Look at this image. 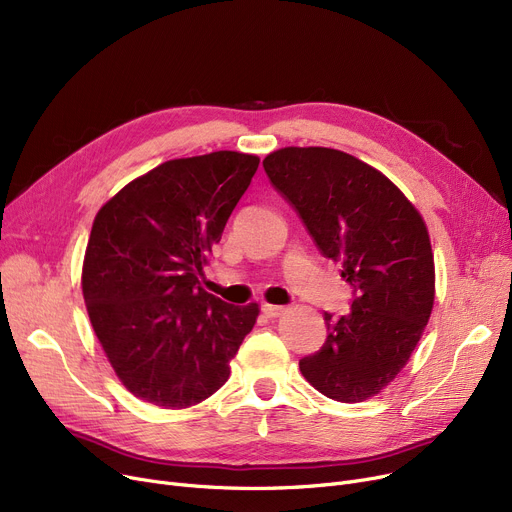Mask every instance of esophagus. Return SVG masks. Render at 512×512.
<instances>
[{
  "label": "esophagus",
  "instance_id": "34e87169",
  "mask_svg": "<svg viewBox=\"0 0 512 512\" xmlns=\"http://www.w3.org/2000/svg\"><path fill=\"white\" fill-rule=\"evenodd\" d=\"M261 311H263L267 317H280L286 309L280 307V305H267V303H263V305H261Z\"/></svg>",
  "mask_w": 512,
  "mask_h": 512
}]
</instances>
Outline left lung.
Listing matches in <instances>:
<instances>
[{
    "mask_svg": "<svg viewBox=\"0 0 512 512\" xmlns=\"http://www.w3.org/2000/svg\"><path fill=\"white\" fill-rule=\"evenodd\" d=\"M319 253L340 261L351 311L324 313V346L299 361L324 396L361 402L407 365L434 307V253L419 211L361 159L328 147H284L263 159Z\"/></svg>",
    "mask_w": 512,
    "mask_h": 512,
    "instance_id": "obj_1",
    "label": "left lung"
}]
</instances>
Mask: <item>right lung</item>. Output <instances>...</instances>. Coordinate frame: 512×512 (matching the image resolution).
I'll return each instance as SVG.
<instances>
[{
    "label": "right lung",
    "mask_w": 512,
    "mask_h": 512,
    "mask_svg": "<svg viewBox=\"0 0 512 512\" xmlns=\"http://www.w3.org/2000/svg\"><path fill=\"white\" fill-rule=\"evenodd\" d=\"M257 168L236 151L172 159L99 209L83 297L107 361L141 400L186 409L226 384L259 307L224 303L199 278Z\"/></svg>",
    "instance_id": "1"
}]
</instances>
